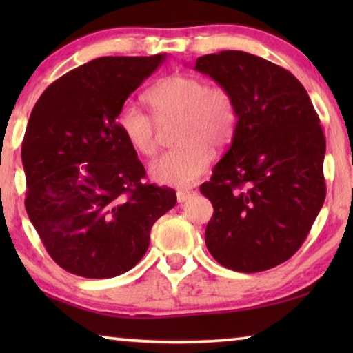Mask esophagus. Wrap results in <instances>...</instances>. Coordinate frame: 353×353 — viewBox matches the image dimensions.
I'll return each instance as SVG.
<instances>
[{"mask_svg": "<svg viewBox=\"0 0 353 353\" xmlns=\"http://www.w3.org/2000/svg\"><path fill=\"white\" fill-rule=\"evenodd\" d=\"M191 194H193V193H191L190 190H179L177 191V201L179 202H185V201L190 198Z\"/></svg>", "mask_w": 353, "mask_h": 353, "instance_id": "obj_1", "label": "esophagus"}]
</instances>
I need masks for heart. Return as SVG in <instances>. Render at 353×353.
<instances>
[{"label":"heart","mask_w":353,"mask_h":353,"mask_svg":"<svg viewBox=\"0 0 353 353\" xmlns=\"http://www.w3.org/2000/svg\"><path fill=\"white\" fill-rule=\"evenodd\" d=\"M154 115L128 103L118 115L119 129L137 152L146 157L159 146L160 124L177 121V148L149 165V174L159 183L187 187L205 171L212 148H223L232 140L238 123L235 98L224 85H208L201 76L174 74L148 92Z\"/></svg>","instance_id":"heart-1"}]
</instances>
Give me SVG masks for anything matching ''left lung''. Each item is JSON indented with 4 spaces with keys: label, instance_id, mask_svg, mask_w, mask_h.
<instances>
[{
    "label": "left lung",
    "instance_id": "8db88e82",
    "mask_svg": "<svg viewBox=\"0 0 353 353\" xmlns=\"http://www.w3.org/2000/svg\"><path fill=\"white\" fill-rule=\"evenodd\" d=\"M194 70L234 94L232 143L201 193L213 216L208 252L238 272L271 270L305 241L325 199V137L305 88L288 70L244 51L199 57Z\"/></svg>",
    "mask_w": 353,
    "mask_h": 353
}]
</instances>
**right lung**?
Wrapping results in <instances>:
<instances>
[{
    "instance_id": "right-lung-1",
    "label": "right lung",
    "mask_w": 353,
    "mask_h": 353,
    "mask_svg": "<svg viewBox=\"0 0 353 353\" xmlns=\"http://www.w3.org/2000/svg\"><path fill=\"white\" fill-rule=\"evenodd\" d=\"M165 59H94L59 77L34 105L21 146L25 207L65 271L110 279L132 270L155 221L176 205L174 190L141 182L145 166L117 121Z\"/></svg>"
}]
</instances>
